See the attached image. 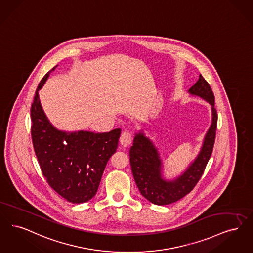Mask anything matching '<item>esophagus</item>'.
<instances>
[{
	"instance_id": "obj_1",
	"label": "esophagus",
	"mask_w": 253,
	"mask_h": 253,
	"mask_svg": "<svg viewBox=\"0 0 253 253\" xmlns=\"http://www.w3.org/2000/svg\"><path fill=\"white\" fill-rule=\"evenodd\" d=\"M131 143V135L129 131H123L121 135V144L123 147H127Z\"/></svg>"
}]
</instances>
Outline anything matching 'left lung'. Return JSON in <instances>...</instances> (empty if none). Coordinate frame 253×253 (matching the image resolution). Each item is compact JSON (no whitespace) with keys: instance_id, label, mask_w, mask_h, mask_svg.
<instances>
[{"instance_id":"left-lung-1","label":"left lung","mask_w":253,"mask_h":253,"mask_svg":"<svg viewBox=\"0 0 253 253\" xmlns=\"http://www.w3.org/2000/svg\"><path fill=\"white\" fill-rule=\"evenodd\" d=\"M188 93L202 98L212 106V123L204 136L199 154L181 175L173 180H166L163 177V163L159 152L143 131L135 132L130 149V163L135 183L142 196L156 205L170 204L191 192L200 181L212 154L217 126L212 88L200 75Z\"/></svg>"}]
</instances>
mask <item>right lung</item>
Masks as SVG:
<instances>
[{
	"mask_svg": "<svg viewBox=\"0 0 253 253\" xmlns=\"http://www.w3.org/2000/svg\"><path fill=\"white\" fill-rule=\"evenodd\" d=\"M31 106V134L41 171L51 188L72 203L88 202L98 191L105 166L116 152L122 130L109 132L64 131L56 129L42 109L39 91Z\"/></svg>",
	"mask_w": 253,
	"mask_h": 253,
	"instance_id": "add662e5",
	"label": "right lung"
}]
</instances>
